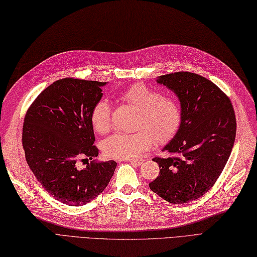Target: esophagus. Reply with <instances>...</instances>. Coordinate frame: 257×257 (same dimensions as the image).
I'll return each mask as SVG.
<instances>
[{
  "mask_svg": "<svg viewBox=\"0 0 257 257\" xmlns=\"http://www.w3.org/2000/svg\"><path fill=\"white\" fill-rule=\"evenodd\" d=\"M126 162H130L132 163V164H134L135 166H141L143 163H144V160H138V159H128L126 160Z\"/></svg>",
  "mask_w": 257,
  "mask_h": 257,
  "instance_id": "34e87169",
  "label": "esophagus"
}]
</instances>
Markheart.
<instances>
[{
	"instance_id": "1",
	"label": "heart",
	"mask_w": 257,
	"mask_h": 257,
	"mask_svg": "<svg viewBox=\"0 0 257 257\" xmlns=\"http://www.w3.org/2000/svg\"><path fill=\"white\" fill-rule=\"evenodd\" d=\"M119 99L138 111L135 133H115L106 138L102 149L111 159H134L157 142L172 137L180 125L181 110L175 99L163 97L144 84L136 83L119 93ZM92 126L99 134H106L111 126L110 105L100 99L91 113Z\"/></svg>"
}]
</instances>
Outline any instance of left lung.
Here are the masks:
<instances>
[{
  "instance_id": "obj_1",
  "label": "left lung",
  "mask_w": 257,
  "mask_h": 257,
  "mask_svg": "<svg viewBox=\"0 0 257 257\" xmlns=\"http://www.w3.org/2000/svg\"><path fill=\"white\" fill-rule=\"evenodd\" d=\"M164 85L179 99L181 121L162 151L174 158H155L160 175L150 189L172 204H185L206 194L226 165L236 137V118L229 98L197 74L163 75Z\"/></svg>"
}]
</instances>
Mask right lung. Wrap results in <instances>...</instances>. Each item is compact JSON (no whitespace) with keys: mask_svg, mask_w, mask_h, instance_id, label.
I'll use <instances>...</instances> for the list:
<instances>
[{"mask_svg":"<svg viewBox=\"0 0 257 257\" xmlns=\"http://www.w3.org/2000/svg\"><path fill=\"white\" fill-rule=\"evenodd\" d=\"M107 82L64 78L36 97L26 114L22 146L37 181L68 206H82L102 193L116 167L98 162L91 113ZM81 158L87 166L78 167ZM90 163H88V161Z\"/></svg>","mask_w":257,"mask_h":257,"instance_id":"right-lung-1","label":"right lung"}]
</instances>
